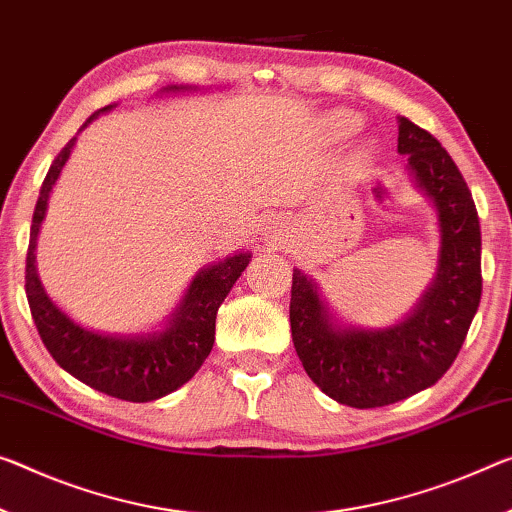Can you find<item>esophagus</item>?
Listing matches in <instances>:
<instances>
[{
	"label": "esophagus",
	"mask_w": 512,
	"mask_h": 512,
	"mask_svg": "<svg viewBox=\"0 0 512 512\" xmlns=\"http://www.w3.org/2000/svg\"><path fill=\"white\" fill-rule=\"evenodd\" d=\"M277 240H279V238H277V235H272V245H277Z\"/></svg>",
	"instance_id": "1"
}]
</instances>
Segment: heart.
<instances>
[{"mask_svg": "<svg viewBox=\"0 0 512 512\" xmlns=\"http://www.w3.org/2000/svg\"><path fill=\"white\" fill-rule=\"evenodd\" d=\"M359 123V116L352 112H336L329 116V125H332V130L338 132V135H350V132L359 128Z\"/></svg>", "mask_w": 512, "mask_h": 512, "instance_id": "obj_1", "label": "heart"}]
</instances>
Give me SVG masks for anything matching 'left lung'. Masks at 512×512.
Returning a JSON list of instances; mask_svg holds the SVG:
<instances>
[{
    "label": "left lung",
    "instance_id": "8db88e82",
    "mask_svg": "<svg viewBox=\"0 0 512 512\" xmlns=\"http://www.w3.org/2000/svg\"><path fill=\"white\" fill-rule=\"evenodd\" d=\"M398 153L435 203L439 265L416 309L387 329L341 327L318 286L293 270L290 332L304 371L336 403L368 410L428 389L458 357L481 302V224L471 192L446 148L398 116Z\"/></svg>",
    "mask_w": 512,
    "mask_h": 512
}]
</instances>
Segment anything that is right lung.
<instances>
[{
  "label": "right lung",
  "mask_w": 512,
  "mask_h": 512,
  "mask_svg": "<svg viewBox=\"0 0 512 512\" xmlns=\"http://www.w3.org/2000/svg\"><path fill=\"white\" fill-rule=\"evenodd\" d=\"M167 91H183V86H169ZM107 109H112V105L102 107L100 112H107ZM100 112L91 114L86 123H91ZM73 146L75 139H70L54 157L43 180L41 194H38L34 219H31L25 267L31 318L36 322L47 352L64 371L112 398L148 403L183 387L206 361L215 343L217 309L226 300L233 283L245 272L251 254L240 251L196 274L183 304L178 306L164 332L148 336H109L77 325L47 297L36 274L34 254L52 185L57 183Z\"/></svg>",
  "instance_id": "obj_1"
}]
</instances>
